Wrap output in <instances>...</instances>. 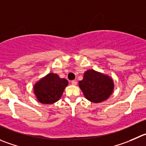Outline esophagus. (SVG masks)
Wrapping results in <instances>:
<instances>
[{"mask_svg": "<svg viewBox=\"0 0 146 146\" xmlns=\"http://www.w3.org/2000/svg\"><path fill=\"white\" fill-rule=\"evenodd\" d=\"M71 83H72V84H73V85H76V84H77V82L76 81V80H72V81L71 82Z\"/></svg>", "mask_w": 146, "mask_h": 146, "instance_id": "34e87169", "label": "esophagus"}]
</instances>
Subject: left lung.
Wrapping results in <instances>:
<instances>
[{
    "instance_id": "obj_1",
    "label": "left lung",
    "mask_w": 146,
    "mask_h": 146,
    "mask_svg": "<svg viewBox=\"0 0 146 146\" xmlns=\"http://www.w3.org/2000/svg\"><path fill=\"white\" fill-rule=\"evenodd\" d=\"M79 86L84 97L92 102H101L108 99L114 87L112 79L92 69L84 73Z\"/></svg>"
}]
</instances>
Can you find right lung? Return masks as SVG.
<instances>
[{
    "instance_id": "add662e5",
    "label": "right lung",
    "mask_w": 146,
    "mask_h": 146,
    "mask_svg": "<svg viewBox=\"0 0 146 146\" xmlns=\"http://www.w3.org/2000/svg\"><path fill=\"white\" fill-rule=\"evenodd\" d=\"M67 84L66 80L61 79L56 74L50 73L35 84L34 93L41 103H54L60 99Z\"/></svg>"
}]
</instances>
